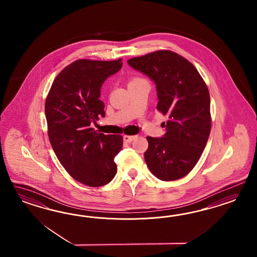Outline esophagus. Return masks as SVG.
Listing matches in <instances>:
<instances>
[{
    "mask_svg": "<svg viewBox=\"0 0 257 257\" xmlns=\"http://www.w3.org/2000/svg\"><path fill=\"white\" fill-rule=\"evenodd\" d=\"M137 138V136H127L125 135L123 136V140L125 142H132L133 140H135Z\"/></svg>",
    "mask_w": 257,
    "mask_h": 257,
    "instance_id": "34e87169",
    "label": "esophagus"
}]
</instances>
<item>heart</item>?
I'll return each instance as SVG.
<instances>
[{
  "label": "heart",
  "instance_id": "b5f03b06",
  "mask_svg": "<svg viewBox=\"0 0 257 257\" xmlns=\"http://www.w3.org/2000/svg\"><path fill=\"white\" fill-rule=\"evenodd\" d=\"M140 78H139V77H134V78H132V79H131V81H130V83H131V82H134V81H137V80H140Z\"/></svg>",
  "mask_w": 257,
  "mask_h": 257
}]
</instances>
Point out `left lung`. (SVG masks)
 I'll return each mask as SVG.
<instances>
[{
    "mask_svg": "<svg viewBox=\"0 0 257 257\" xmlns=\"http://www.w3.org/2000/svg\"><path fill=\"white\" fill-rule=\"evenodd\" d=\"M127 62L156 83V109L168 117L163 138L147 137L146 164L158 179L183 178L199 161L210 135L207 86L191 63L171 51H156Z\"/></svg>",
    "mask_w": 257,
    "mask_h": 257,
    "instance_id": "obj_1",
    "label": "left lung"
}]
</instances>
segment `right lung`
I'll return each mask as SVG.
<instances>
[{"label": "right lung", "instance_id": "right-lung-1", "mask_svg": "<svg viewBox=\"0 0 257 257\" xmlns=\"http://www.w3.org/2000/svg\"><path fill=\"white\" fill-rule=\"evenodd\" d=\"M121 67V59H79L59 72L47 96L51 145L70 176L88 187L104 186L117 173L114 158L122 147V137L97 133L90 124L105 116L101 85Z\"/></svg>", "mask_w": 257, "mask_h": 257}]
</instances>
